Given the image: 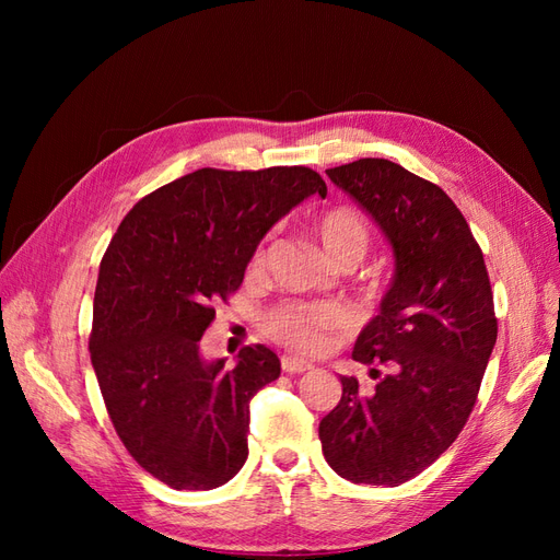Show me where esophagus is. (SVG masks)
Returning a JSON list of instances; mask_svg holds the SVG:
<instances>
[{
  "instance_id": "esophagus-1",
  "label": "esophagus",
  "mask_w": 560,
  "mask_h": 560,
  "mask_svg": "<svg viewBox=\"0 0 560 560\" xmlns=\"http://www.w3.org/2000/svg\"><path fill=\"white\" fill-rule=\"evenodd\" d=\"M280 366H282L284 374H303V371L313 369V364L303 362V360H296V358H282Z\"/></svg>"
}]
</instances>
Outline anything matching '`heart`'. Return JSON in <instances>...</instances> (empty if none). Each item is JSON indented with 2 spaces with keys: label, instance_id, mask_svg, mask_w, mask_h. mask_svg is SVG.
Here are the masks:
<instances>
[{
  "label": "heart",
  "instance_id": "obj_1",
  "mask_svg": "<svg viewBox=\"0 0 560 560\" xmlns=\"http://www.w3.org/2000/svg\"><path fill=\"white\" fill-rule=\"evenodd\" d=\"M313 235L329 261L350 268L364 259L371 245V229L366 217L350 206L322 210L313 219ZM264 264V249L252 257V268ZM350 325V311L341 303H280L261 317V331L278 346L299 352L317 354L325 350L331 338Z\"/></svg>",
  "mask_w": 560,
  "mask_h": 560
}]
</instances>
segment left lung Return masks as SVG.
I'll return each mask as SVG.
<instances>
[{"label": "left lung", "mask_w": 560, "mask_h": 560, "mask_svg": "<svg viewBox=\"0 0 560 560\" xmlns=\"http://www.w3.org/2000/svg\"><path fill=\"white\" fill-rule=\"evenodd\" d=\"M395 249V280L352 348L371 366L366 389L319 422L329 467L352 483L399 486L428 469L465 428L498 338L483 252L442 186L387 159L329 167Z\"/></svg>", "instance_id": "obj_1"}]
</instances>
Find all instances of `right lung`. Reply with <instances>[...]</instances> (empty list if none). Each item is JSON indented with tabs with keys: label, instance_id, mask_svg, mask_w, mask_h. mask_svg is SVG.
Here are the masks:
<instances>
[{
	"label": "right lung",
	"instance_id": "obj_1",
	"mask_svg": "<svg viewBox=\"0 0 560 560\" xmlns=\"http://www.w3.org/2000/svg\"><path fill=\"white\" fill-rule=\"evenodd\" d=\"M313 194L327 184L306 165L200 167L135 202L100 261V393L132 460L175 490L224 486L247 460L249 399L280 376L278 354L245 346L229 369L198 343L266 231Z\"/></svg>",
	"mask_w": 560,
	"mask_h": 560
}]
</instances>
